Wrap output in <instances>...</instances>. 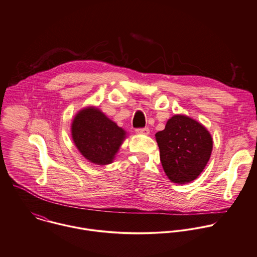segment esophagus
<instances>
[{
	"label": "esophagus",
	"instance_id": "1",
	"mask_svg": "<svg viewBox=\"0 0 257 257\" xmlns=\"http://www.w3.org/2000/svg\"><path fill=\"white\" fill-rule=\"evenodd\" d=\"M136 133H137L138 135H145V136H148V135H150V128H149V127L137 128V130H136Z\"/></svg>",
	"mask_w": 257,
	"mask_h": 257
}]
</instances>
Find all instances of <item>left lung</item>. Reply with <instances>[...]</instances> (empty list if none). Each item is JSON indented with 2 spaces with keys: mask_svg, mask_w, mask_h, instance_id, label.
<instances>
[{
  "mask_svg": "<svg viewBox=\"0 0 257 257\" xmlns=\"http://www.w3.org/2000/svg\"><path fill=\"white\" fill-rule=\"evenodd\" d=\"M164 171L172 182L188 183L206 167L213 141L206 127L197 120L174 114L164 131L156 134Z\"/></svg>",
  "mask_w": 257,
  "mask_h": 257,
  "instance_id": "obj_1",
  "label": "left lung"
}]
</instances>
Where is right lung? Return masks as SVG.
Listing matches in <instances>:
<instances>
[{
    "instance_id": "add662e5",
    "label": "right lung",
    "mask_w": 257,
    "mask_h": 257,
    "mask_svg": "<svg viewBox=\"0 0 257 257\" xmlns=\"http://www.w3.org/2000/svg\"><path fill=\"white\" fill-rule=\"evenodd\" d=\"M72 139L84 158L97 166L113 162L126 132L109 119L96 106L78 111L72 122Z\"/></svg>"
}]
</instances>
